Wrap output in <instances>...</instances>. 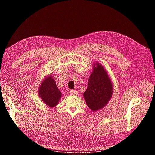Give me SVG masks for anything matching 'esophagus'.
<instances>
[{
    "instance_id": "34e87169",
    "label": "esophagus",
    "mask_w": 155,
    "mask_h": 155,
    "mask_svg": "<svg viewBox=\"0 0 155 155\" xmlns=\"http://www.w3.org/2000/svg\"><path fill=\"white\" fill-rule=\"evenodd\" d=\"M70 94L71 95L75 96V95H77L78 94V92H76V91H74V90H71L70 91Z\"/></svg>"
}]
</instances>
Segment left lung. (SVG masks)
Returning a JSON list of instances; mask_svg holds the SVG:
<instances>
[{
  "label": "left lung",
  "instance_id": "left-lung-1",
  "mask_svg": "<svg viewBox=\"0 0 155 155\" xmlns=\"http://www.w3.org/2000/svg\"><path fill=\"white\" fill-rule=\"evenodd\" d=\"M113 85L105 67L95 62L89 76L88 87L83 93L87 106L92 112L101 110L112 98Z\"/></svg>",
  "mask_w": 155,
  "mask_h": 155
}]
</instances>
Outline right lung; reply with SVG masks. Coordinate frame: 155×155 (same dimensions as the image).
Masks as SVG:
<instances>
[{
    "mask_svg": "<svg viewBox=\"0 0 155 155\" xmlns=\"http://www.w3.org/2000/svg\"><path fill=\"white\" fill-rule=\"evenodd\" d=\"M38 94L44 104L50 108L58 104L62 93L56 85L55 80L52 76H46L38 88Z\"/></svg>",
    "mask_w": 155,
    "mask_h": 155,
    "instance_id": "obj_1",
    "label": "right lung"
}]
</instances>
